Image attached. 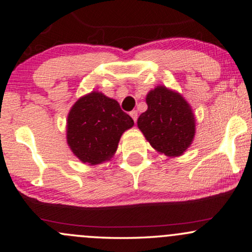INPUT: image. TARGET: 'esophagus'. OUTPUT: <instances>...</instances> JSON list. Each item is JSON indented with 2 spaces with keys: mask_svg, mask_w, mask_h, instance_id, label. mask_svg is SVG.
<instances>
[{
  "mask_svg": "<svg viewBox=\"0 0 252 252\" xmlns=\"http://www.w3.org/2000/svg\"><path fill=\"white\" fill-rule=\"evenodd\" d=\"M129 115H130V117H132V118H133L134 122L136 123V120H137V111H136V110H133V111H130Z\"/></svg>",
  "mask_w": 252,
  "mask_h": 252,
  "instance_id": "obj_1",
  "label": "esophagus"
}]
</instances>
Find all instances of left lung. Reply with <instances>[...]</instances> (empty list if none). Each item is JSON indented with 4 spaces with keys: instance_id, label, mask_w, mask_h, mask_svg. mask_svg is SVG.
I'll return each mask as SVG.
<instances>
[{
    "instance_id": "obj_1",
    "label": "left lung",
    "mask_w": 252,
    "mask_h": 252,
    "mask_svg": "<svg viewBox=\"0 0 252 252\" xmlns=\"http://www.w3.org/2000/svg\"><path fill=\"white\" fill-rule=\"evenodd\" d=\"M148 110L137 119V126L151 147L167 156H180L195 135L191 108L178 93L158 86L147 95Z\"/></svg>"
}]
</instances>
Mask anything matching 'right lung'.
Wrapping results in <instances>:
<instances>
[{
	"label": "right lung",
	"mask_w": 252,
	"mask_h": 252,
	"mask_svg": "<svg viewBox=\"0 0 252 252\" xmlns=\"http://www.w3.org/2000/svg\"><path fill=\"white\" fill-rule=\"evenodd\" d=\"M133 125L116 99L93 92L79 98L68 113L67 143L82 163L96 165L112 157L122 134Z\"/></svg>",
	"instance_id": "right-lung-1"
}]
</instances>
